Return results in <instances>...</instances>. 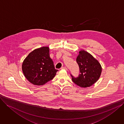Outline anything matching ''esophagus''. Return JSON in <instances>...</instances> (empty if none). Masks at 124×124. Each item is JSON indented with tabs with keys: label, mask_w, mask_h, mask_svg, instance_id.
<instances>
[{
	"label": "esophagus",
	"mask_w": 124,
	"mask_h": 124,
	"mask_svg": "<svg viewBox=\"0 0 124 124\" xmlns=\"http://www.w3.org/2000/svg\"><path fill=\"white\" fill-rule=\"evenodd\" d=\"M61 70H67V67H61Z\"/></svg>",
	"instance_id": "1"
}]
</instances>
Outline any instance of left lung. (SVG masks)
<instances>
[{
	"instance_id": "1",
	"label": "left lung",
	"mask_w": 124,
	"mask_h": 124,
	"mask_svg": "<svg viewBox=\"0 0 124 124\" xmlns=\"http://www.w3.org/2000/svg\"><path fill=\"white\" fill-rule=\"evenodd\" d=\"M76 62L79 67L80 73L77 77L70 74L72 81L82 88L92 86L101 75L102 67L101 64L92 54L84 50L79 52Z\"/></svg>"
}]
</instances>
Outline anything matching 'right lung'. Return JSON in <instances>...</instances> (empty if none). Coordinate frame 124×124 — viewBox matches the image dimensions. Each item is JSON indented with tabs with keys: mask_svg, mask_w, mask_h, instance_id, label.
Returning a JSON list of instances; mask_svg holds the SVG:
<instances>
[{
	"mask_svg": "<svg viewBox=\"0 0 124 124\" xmlns=\"http://www.w3.org/2000/svg\"><path fill=\"white\" fill-rule=\"evenodd\" d=\"M22 70L27 80L38 86L52 80L58 71L50 57L48 47H41L30 53L23 62Z\"/></svg>",
	"mask_w": 124,
	"mask_h": 124,
	"instance_id": "right-lung-1",
	"label": "right lung"
}]
</instances>
